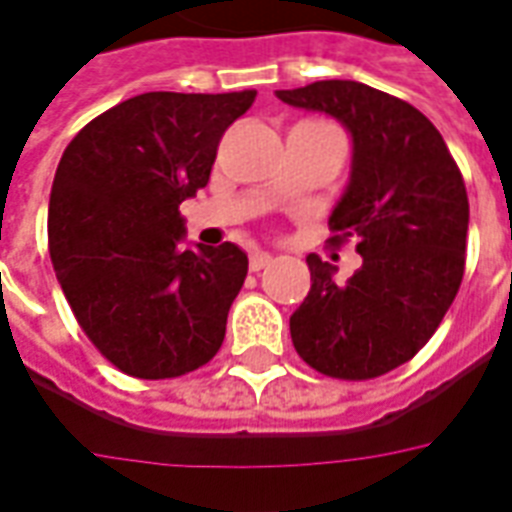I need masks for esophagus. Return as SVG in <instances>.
I'll return each mask as SVG.
<instances>
[{
  "label": "esophagus",
  "mask_w": 512,
  "mask_h": 512,
  "mask_svg": "<svg viewBox=\"0 0 512 512\" xmlns=\"http://www.w3.org/2000/svg\"><path fill=\"white\" fill-rule=\"evenodd\" d=\"M274 263V257L268 255V252H255V255H249V268L252 271H263Z\"/></svg>",
  "instance_id": "obj_1"
}]
</instances>
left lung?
<instances>
[{
    "label": "left lung",
    "instance_id": "left-lung-1",
    "mask_svg": "<svg viewBox=\"0 0 512 512\" xmlns=\"http://www.w3.org/2000/svg\"><path fill=\"white\" fill-rule=\"evenodd\" d=\"M276 97L350 130V187L328 219V244L355 241L363 257L344 285L333 282L331 263L306 257L312 290L290 317L295 352L333 380H374L423 350L461 287L464 176L437 127L393 94L317 81Z\"/></svg>",
    "mask_w": 512,
    "mask_h": 512
}]
</instances>
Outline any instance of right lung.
<instances>
[{
	"label": "right lung",
	"instance_id": "obj_1",
	"mask_svg": "<svg viewBox=\"0 0 512 512\" xmlns=\"http://www.w3.org/2000/svg\"><path fill=\"white\" fill-rule=\"evenodd\" d=\"M255 94H138L64 149L48 252L81 331L119 372L173 380L222 347L249 260L230 241L181 249L179 206L206 187L219 140Z\"/></svg>",
	"mask_w": 512,
	"mask_h": 512
}]
</instances>
